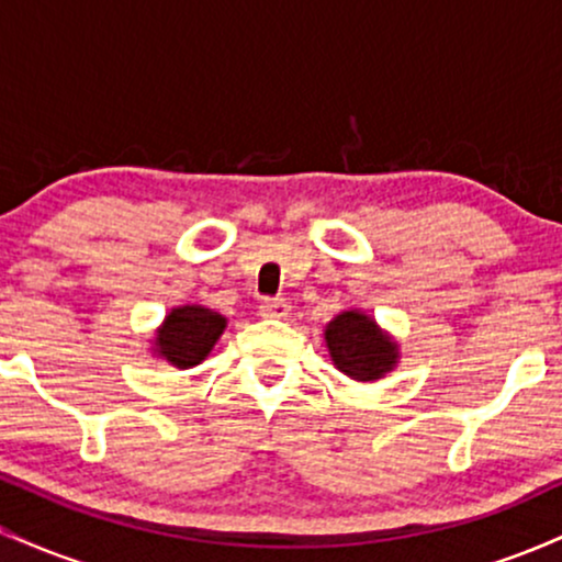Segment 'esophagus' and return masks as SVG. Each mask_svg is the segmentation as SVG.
I'll use <instances>...</instances> for the list:
<instances>
[{
	"label": "esophagus",
	"instance_id": "esophagus-1",
	"mask_svg": "<svg viewBox=\"0 0 562 562\" xmlns=\"http://www.w3.org/2000/svg\"><path fill=\"white\" fill-rule=\"evenodd\" d=\"M259 312L267 319H285L290 314V303L285 299H267L259 306Z\"/></svg>",
	"mask_w": 562,
	"mask_h": 562
}]
</instances>
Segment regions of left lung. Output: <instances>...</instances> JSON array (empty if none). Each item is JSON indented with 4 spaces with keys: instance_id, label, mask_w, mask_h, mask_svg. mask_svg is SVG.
<instances>
[{
    "instance_id": "8db88e82",
    "label": "left lung",
    "mask_w": 562,
    "mask_h": 562,
    "mask_svg": "<svg viewBox=\"0 0 562 562\" xmlns=\"http://www.w3.org/2000/svg\"><path fill=\"white\" fill-rule=\"evenodd\" d=\"M325 344L335 367L351 380H380L396 367L398 346L364 312H344L325 327Z\"/></svg>"
}]
</instances>
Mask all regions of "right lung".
Here are the masks:
<instances>
[{"mask_svg": "<svg viewBox=\"0 0 562 562\" xmlns=\"http://www.w3.org/2000/svg\"><path fill=\"white\" fill-rule=\"evenodd\" d=\"M224 327L227 319L218 312L205 306H177L158 327L153 351L179 370H190L209 357Z\"/></svg>", "mask_w": 562, "mask_h": 562, "instance_id": "obj_1", "label": "right lung"}]
</instances>
